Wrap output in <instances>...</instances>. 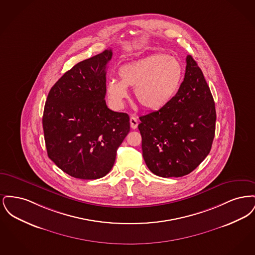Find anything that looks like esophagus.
I'll list each match as a JSON object with an SVG mask.
<instances>
[{
	"instance_id": "34e87169",
	"label": "esophagus",
	"mask_w": 255,
	"mask_h": 255,
	"mask_svg": "<svg viewBox=\"0 0 255 255\" xmlns=\"http://www.w3.org/2000/svg\"><path fill=\"white\" fill-rule=\"evenodd\" d=\"M130 125H131V128H132V129H136V128H137L138 122H137V120L135 119L134 116H132V117L130 118Z\"/></svg>"
}]
</instances>
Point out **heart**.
<instances>
[{"mask_svg":"<svg viewBox=\"0 0 255 255\" xmlns=\"http://www.w3.org/2000/svg\"><path fill=\"white\" fill-rule=\"evenodd\" d=\"M121 79L110 78L106 94L115 108H122L129 97L127 87L134 89L136 101L144 109L157 111L166 106L179 92L184 70L182 63L167 53H155L122 65Z\"/></svg>","mask_w":255,"mask_h":255,"instance_id":"heart-1","label":"heart"}]
</instances>
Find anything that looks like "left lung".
Listing matches in <instances>:
<instances>
[{
    "label": "left lung",
    "mask_w": 255,
    "mask_h": 255,
    "mask_svg": "<svg viewBox=\"0 0 255 255\" xmlns=\"http://www.w3.org/2000/svg\"><path fill=\"white\" fill-rule=\"evenodd\" d=\"M146 165L162 178L189 174L209 154L216 110L202 70L191 55L175 97L163 108L139 118Z\"/></svg>",
    "instance_id": "1"
}]
</instances>
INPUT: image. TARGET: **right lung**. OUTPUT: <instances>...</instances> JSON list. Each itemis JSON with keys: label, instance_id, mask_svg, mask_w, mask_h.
I'll use <instances>...</instances> for the list:
<instances>
[{"label": "right lung", "instance_id": "right-lung-1", "mask_svg": "<svg viewBox=\"0 0 255 255\" xmlns=\"http://www.w3.org/2000/svg\"><path fill=\"white\" fill-rule=\"evenodd\" d=\"M112 55V49H106L77 63L52 86L45 104L42 122L48 156L76 179L107 175L130 132L129 116L110 110L105 101Z\"/></svg>", "mask_w": 255, "mask_h": 255}]
</instances>
